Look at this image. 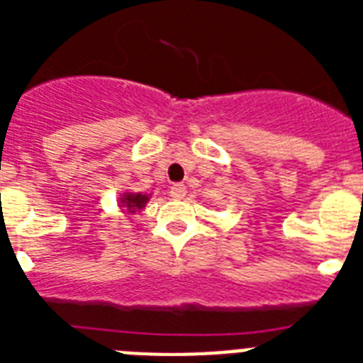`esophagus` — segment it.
Segmentation results:
<instances>
[{"label":"esophagus","mask_w":363,"mask_h":363,"mask_svg":"<svg viewBox=\"0 0 363 363\" xmlns=\"http://www.w3.org/2000/svg\"><path fill=\"white\" fill-rule=\"evenodd\" d=\"M185 194H187V187H185L184 184L171 185V196L174 198V200H182Z\"/></svg>","instance_id":"esophagus-1"}]
</instances>
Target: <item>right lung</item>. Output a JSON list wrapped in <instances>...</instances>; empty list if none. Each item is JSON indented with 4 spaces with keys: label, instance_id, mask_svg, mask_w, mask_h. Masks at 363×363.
Instances as JSON below:
<instances>
[{
    "label": "right lung",
    "instance_id": "right-lung-1",
    "mask_svg": "<svg viewBox=\"0 0 363 363\" xmlns=\"http://www.w3.org/2000/svg\"><path fill=\"white\" fill-rule=\"evenodd\" d=\"M145 201L147 196H143V194H123V198H121V207H125V211L129 209L130 213H136L138 209H142Z\"/></svg>",
    "mask_w": 363,
    "mask_h": 363
}]
</instances>
